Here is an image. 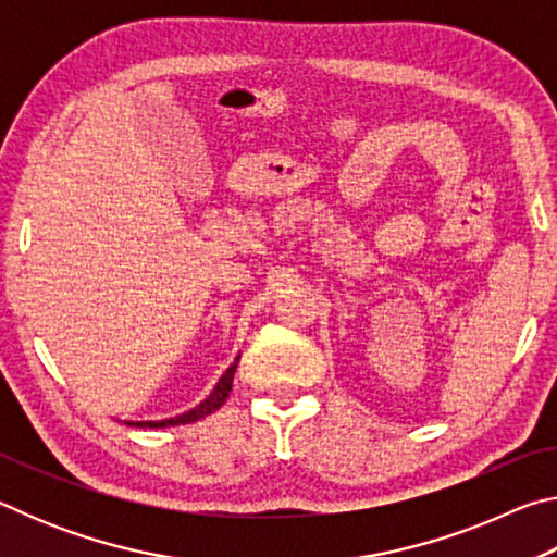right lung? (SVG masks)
Masks as SVG:
<instances>
[{"label": "right lung", "instance_id": "obj_1", "mask_svg": "<svg viewBox=\"0 0 557 557\" xmlns=\"http://www.w3.org/2000/svg\"><path fill=\"white\" fill-rule=\"evenodd\" d=\"M235 366H238V358H235V363L231 366V369L221 375V381L215 383V388H213L209 398H206L201 405H196L194 410H188L184 414H176V418H169V420H162V422H127V425H132V428H169V425H186V422H196V420L206 418V414L219 410L221 405L225 403V398H228V393L233 388Z\"/></svg>", "mask_w": 557, "mask_h": 557}]
</instances>
